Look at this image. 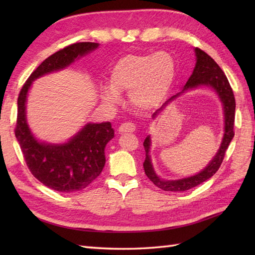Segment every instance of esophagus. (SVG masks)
<instances>
[{"instance_id":"34e87169","label":"esophagus","mask_w":255,"mask_h":255,"mask_svg":"<svg viewBox=\"0 0 255 255\" xmlns=\"http://www.w3.org/2000/svg\"><path fill=\"white\" fill-rule=\"evenodd\" d=\"M136 130V126L132 123H124L118 128L119 133H126V132H133Z\"/></svg>"}]
</instances>
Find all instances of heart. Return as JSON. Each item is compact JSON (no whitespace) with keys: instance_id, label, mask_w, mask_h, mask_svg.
Here are the masks:
<instances>
[{"instance_id":"heart-1","label":"heart","mask_w":255,"mask_h":255,"mask_svg":"<svg viewBox=\"0 0 255 255\" xmlns=\"http://www.w3.org/2000/svg\"><path fill=\"white\" fill-rule=\"evenodd\" d=\"M174 74V59L165 51L125 56L112 70L111 84L103 86V100L115 105L121 100L119 92L128 91L133 107L149 111L164 99Z\"/></svg>"}]
</instances>
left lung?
Returning a JSON list of instances; mask_svg holds the SVG:
<instances>
[{"label": "left lung", "mask_w": 255, "mask_h": 255, "mask_svg": "<svg viewBox=\"0 0 255 255\" xmlns=\"http://www.w3.org/2000/svg\"><path fill=\"white\" fill-rule=\"evenodd\" d=\"M195 53H196V59H197L196 66H195V69L193 71V74L191 75V78L188 79L185 86H184L183 92L185 90L197 88V86H200V85L210 86V88H213L216 92H217V94L219 95L224 105L225 134L217 154L215 155V158L211 160L210 163L206 166L202 172L194 176L182 178V180H177V181H163L161 180V178H159V176H156L149 156L151 140L149 136L145 138L143 142V147L145 150V160L143 162L144 173L155 186L163 189L165 192H184V191H187V189H191L195 186L199 185V184H202L205 181H207L208 178H210L216 172L218 171L221 163H223L224 161L226 151L228 149L231 140L235 136L234 126H235V115H236V100H235L234 91L231 89L229 81L227 79L223 70L220 69V67L216 63L214 59L209 55H207L204 50L199 49V48H195ZM180 94L172 96L170 100H167L165 102V104L153 114V117L160 111H162V108H163L167 103L171 102L172 100H174L175 97Z\"/></svg>", "instance_id": "left-lung-1"}]
</instances>
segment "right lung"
<instances>
[{"instance_id": "1", "label": "right lung", "mask_w": 255, "mask_h": 255, "mask_svg": "<svg viewBox=\"0 0 255 255\" xmlns=\"http://www.w3.org/2000/svg\"><path fill=\"white\" fill-rule=\"evenodd\" d=\"M97 47L96 42H75L55 52L29 75L18 95L15 137L26 164L38 181L58 192L82 191L101 174L105 165V145L114 138V130L108 122L88 124L67 143L38 142L26 123L27 92L35 79L68 67Z\"/></svg>"}]
</instances>
